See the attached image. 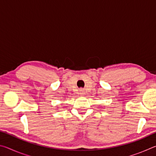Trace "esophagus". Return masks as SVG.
Instances as JSON below:
<instances>
[{"instance_id": "obj_1", "label": "esophagus", "mask_w": 156, "mask_h": 156, "mask_svg": "<svg viewBox=\"0 0 156 156\" xmlns=\"http://www.w3.org/2000/svg\"><path fill=\"white\" fill-rule=\"evenodd\" d=\"M80 94L81 95V96H83V95L84 94V92L83 89H80Z\"/></svg>"}]
</instances>
